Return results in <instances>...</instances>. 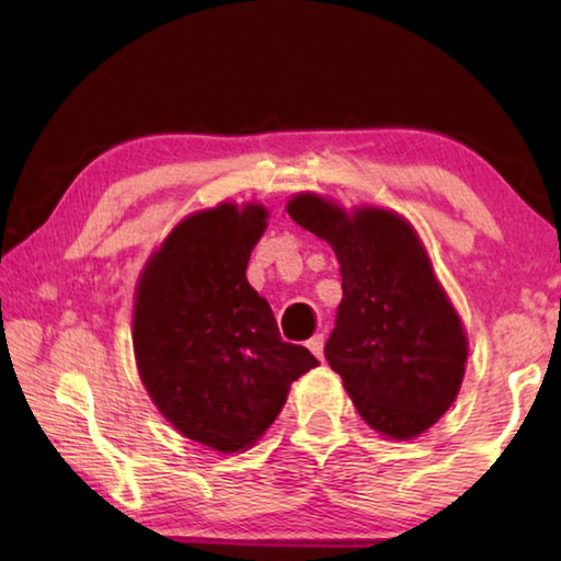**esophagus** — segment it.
<instances>
[{
	"instance_id": "1",
	"label": "esophagus",
	"mask_w": 561,
	"mask_h": 561,
	"mask_svg": "<svg viewBox=\"0 0 561 561\" xmlns=\"http://www.w3.org/2000/svg\"><path fill=\"white\" fill-rule=\"evenodd\" d=\"M307 346H309L311 354H314L319 360L324 358V334H317V336H311V339L307 341Z\"/></svg>"
}]
</instances>
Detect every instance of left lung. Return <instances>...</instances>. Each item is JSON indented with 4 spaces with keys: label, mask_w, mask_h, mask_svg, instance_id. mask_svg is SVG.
<instances>
[{
    "label": "left lung",
    "mask_w": 561,
    "mask_h": 561,
    "mask_svg": "<svg viewBox=\"0 0 561 561\" xmlns=\"http://www.w3.org/2000/svg\"><path fill=\"white\" fill-rule=\"evenodd\" d=\"M287 213L339 257L344 299L324 356L358 415L396 440L428 431L460 391L468 341L415 232L396 213L346 215L309 193Z\"/></svg>",
    "instance_id": "8db88e82"
}]
</instances>
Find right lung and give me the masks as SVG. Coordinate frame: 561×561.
<instances>
[{
  "instance_id": "1",
  "label": "right lung",
  "mask_w": 561,
  "mask_h": 561,
  "mask_svg": "<svg viewBox=\"0 0 561 561\" xmlns=\"http://www.w3.org/2000/svg\"><path fill=\"white\" fill-rule=\"evenodd\" d=\"M267 227L262 205L225 203L170 232L140 277L133 348L150 398L175 428L220 453L250 448L291 381L319 360L279 336L247 262Z\"/></svg>"
}]
</instances>
